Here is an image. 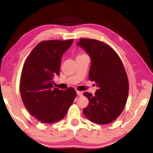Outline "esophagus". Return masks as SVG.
Segmentation results:
<instances>
[{"label": "esophagus", "mask_w": 153, "mask_h": 153, "mask_svg": "<svg viewBox=\"0 0 153 153\" xmlns=\"http://www.w3.org/2000/svg\"><path fill=\"white\" fill-rule=\"evenodd\" d=\"M77 95L78 96H82L83 93L82 91H77Z\"/></svg>", "instance_id": "1"}]
</instances>
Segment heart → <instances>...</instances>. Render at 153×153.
Masks as SVG:
<instances>
[{
	"mask_svg": "<svg viewBox=\"0 0 153 153\" xmlns=\"http://www.w3.org/2000/svg\"><path fill=\"white\" fill-rule=\"evenodd\" d=\"M82 55H85V54H79V55H78V56H82Z\"/></svg>",
	"mask_w": 153,
	"mask_h": 153,
	"instance_id": "b5f03b06",
	"label": "heart"
}]
</instances>
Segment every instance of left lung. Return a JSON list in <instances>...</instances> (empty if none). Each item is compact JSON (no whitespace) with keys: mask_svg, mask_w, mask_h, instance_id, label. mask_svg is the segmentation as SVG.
<instances>
[{"mask_svg":"<svg viewBox=\"0 0 153 153\" xmlns=\"http://www.w3.org/2000/svg\"><path fill=\"white\" fill-rule=\"evenodd\" d=\"M77 45L89 55V79L95 82V95L85 92L89 105L83 108L86 118L97 124H107L121 114L129 93V82L119 56L108 45L91 39H80Z\"/></svg>","mask_w":153,"mask_h":153,"instance_id":"8db88e82","label":"left lung"}]
</instances>
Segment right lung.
Segmentation results:
<instances>
[{
  "label": "right lung",
  "instance_id": "right-lung-1",
  "mask_svg": "<svg viewBox=\"0 0 153 153\" xmlns=\"http://www.w3.org/2000/svg\"><path fill=\"white\" fill-rule=\"evenodd\" d=\"M74 39L41 42L25 62L20 78V93L25 108L41 122L54 123L66 116L76 97L71 87H53V77L60 74L61 59Z\"/></svg>",
  "mask_w": 153,
  "mask_h": 153
}]
</instances>
